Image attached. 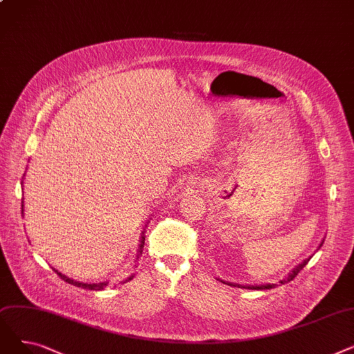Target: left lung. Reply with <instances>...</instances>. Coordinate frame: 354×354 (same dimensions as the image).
<instances>
[{
	"mask_svg": "<svg viewBox=\"0 0 354 354\" xmlns=\"http://www.w3.org/2000/svg\"><path fill=\"white\" fill-rule=\"evenodd\" d=\"M323 243L324 241H322L320 243V245H319V248L323 245ZM310 258L311 257H308V258H306V259H303V261L300 263V264H297L287 275H286V278H283V280L280 281L281 284H284V283H290L294 277H297V274H299L304 267H306V264L310 261ZM219 280V278H218ZM221 283H224V284H228V286H231V287H241V288H248V290H267V288H272L274 287V284H254V286H251V284H247V286H243V284H236V283H227V281H224V280H219Z\"/></svg>",
	"mask_w": 354,
	"mask_h": 354,
	"instance_id": "left-lung-1",
	"label": "left lung"
}]
</instances>
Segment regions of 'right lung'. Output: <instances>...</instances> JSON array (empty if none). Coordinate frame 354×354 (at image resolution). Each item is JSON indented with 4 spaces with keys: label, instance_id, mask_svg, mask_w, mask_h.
Listing matches in <instances>:
<instances>
[{
    "label": "right lung",
    "instance_id": "right-lung-1",
    "mask_svg": "<svg viewBox=\"0 0 354 354\" xmlns=\"http://www.w3.org/2000/svg\"><path fill=\"white\" fill-rule=\"evenodd\" d=\"M26 176V175H24ZM23 183V182H21ZM21 212H23V215H24V201L21 202ZM147 224H149V221L146 222L145 224V228L142 230V232H140V238H139V245H138V252H136V259L135 261H138V259L142 257V252H143V247H145V232H146V227H147ZM55 272H57L60 277H62V280H64L66 283H68V284H73V286H76V287H82V288H84V290H93V291H100V290H103L106 286H107V281H103V283H93V284H88V283H80V281H74V280H71V278H68L67 275H64V274H62V272H59L57 270H54ZM133 278V275H130V277H127V280H124L123 283H126V281H129V280H132Z\"/></svg>",
    "mask_w": 354,
    "mask_h": 354
}]
</instances>
